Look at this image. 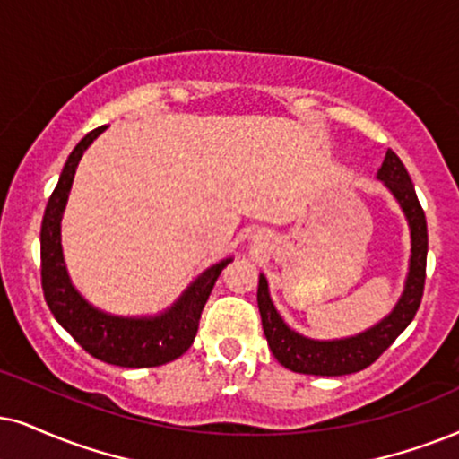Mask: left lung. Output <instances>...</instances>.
I'll use <instances>...</instances> for the list:
<instances>
[{
  "label": "left lung",
  "mask_w": 459,
  "mask_h": 459,
  "mask_svg": "<svg viewBox=\"0 0 459 459\" xmlns=\"http://www.w3.org/2000/svg\"><path fill=\"white\" fill-rule=\"evenodd\" d=\"M377 178L384 179L385 186L392 190L404 213H407L411 226V266L407 286L398 305L385 320H381L367 333L350 336L339 341H316L294 333L269 297L266 277L258 280V309L263 317V330L273 356L280 359L283 367L294 373L305 375H351L364 370L375 362L377 358L390 347L398 334L413 322L417 309H420L423 297V283H426V258H428V226L426 213H423L420 199H417L413 182H411L407 169L392 150H387L384 162H381Z\"/></svg>",
  "instance_id": "left-lung-1"
}]
</instances>
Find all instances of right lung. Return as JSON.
Segmentation results:
<instances>
[{"label": "right lung", "instance_id": "right-lung-1", "mask_svg": "<svg viewBox=\"0 0 459 459\" xmlns=\"http://www.w3.org/2000/svg\"><path fill=\"white\" fill-rule=\"evenodd\" d=\"M108 126H97L80 139L63 167L59 184L46 205L39 254H42V288L52 316L91 356L126 368L160 367L182 356L193 345L199 330L201 311L210 299L213 283L230 258L213 264L190 283L186 292L160 316L118 317L91 305L69 280L61 247V218L72 188L75 167L92 139Z\"/></svg>", "mask_w": 459, "mask_h": 459}]
</instances>
